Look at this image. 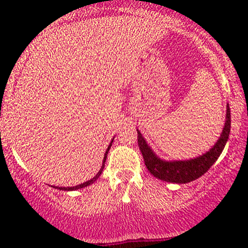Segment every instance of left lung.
<instances>
[{
    "mask_svg": "<svg viewBox=\"0 0 248 248\" xmlns=\"http://www.w3.org/2000/svg\"><path fill=\"white\" fill-rule=\"evenodd\" d=\"M138 132V145L144 157L145 166L147 170L151 172L155 177L159 180H163L167 182L172 184H187L197 180L204 175L210 169V167L217 161L219 155L223 151L227 141H228L229 133H231V109L229 104H227L226 121L224 127L222 129V133L218 140L215 142L214 146L202 154V156L194 157L191 159H185V161H166L161 157L157 156L154 150L150 147L142 134Z\"/></svg>",
    "mask_w": 248,
    "mask_h": 248,
    "instance_id": "obj_1",
    "label": "left lung"
}]
</instances>
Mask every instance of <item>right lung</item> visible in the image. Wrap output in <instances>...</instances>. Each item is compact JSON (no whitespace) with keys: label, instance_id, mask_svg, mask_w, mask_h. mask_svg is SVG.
<instances>
[{"label":"right lung","instance_id":"add662e5","mask_svg":"<svg viewBox=\"0 0 248 248\" xmlns=\"http://www.w3.org/2000/svg\"><path fill=\"white\" fill-rule=\"evenodd\" d=\"M112 140H114V138L111 139V141H110V144H109V146H108V149H107L106 154H104V157H103V163H102V167H101V169H99V171L97 172V174H96V176H93V177H92L91 180H89V181L84 182V184H80V185H78V186H74V187H55V188L60 189V191H76V189H79V188H84V187H86V186H89V185L93 184V182L96 181L97 179H98V177H99V175L102 174V171H103V169H104V164H106V159H107V156H108V152H109V149H110V146H111V144H112Z\"/></svg>","mask_w":248,"mask_h":248}]
</instances>
